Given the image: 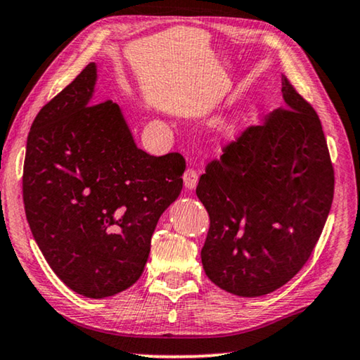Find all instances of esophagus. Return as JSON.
<instances>
[{"mask_svg": "<svg viewBox=\"0 0 360 360\" xmlns=\"http://www.w3.org/2000/svg\"><path fill=\"white\" fill-rule=\"evenodd\" d=\"M182 179H184V186L186 189H195L197 182H198V174L194 168H187L184 176H182Z\"/></svg>", "mask_w": 360, "mask_h": 360, "instance_id": "1", "label": "esophagus"}]
</instances>
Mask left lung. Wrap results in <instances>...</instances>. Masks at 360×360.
I'll use <instances>...</instances> for the list:
<instances>
[{"mask_svg": "<svg viewBox=\"0 0 360 360\" xmlns=\"http://www.w3.org/2000/svg\"><path fill=\"white\" fill-rule=\"evenodd\" d=\"M281 85L284 108L224 146L195 189L210 217L203 270L240 297L265 296L297 275L333 202L335 171L317 112L286 76Z\"/></svg>", "mask_w": 360, "mask_h": 360, "instance_id": "left-lung-1", "label": "left lung"}]
</instances>
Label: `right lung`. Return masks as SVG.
<instances>
[{"instance_id": "1", "label": "right lung", "mask_w": 360, "mask_h": 360, "mask_svg": "<svg viewBox=\"0 0 360 360\" xmlns=\"http://www.w3.org/2000/svg\"><path fill=\"white\" fill-rule=\"evenodd\" d=\"M96 64L32 122L22 176L25 217L58 278L103 299L141 278L162 213L182 189L186 160L137 148L121 108L94 98Z\"/></svg>"}]
</instances>
